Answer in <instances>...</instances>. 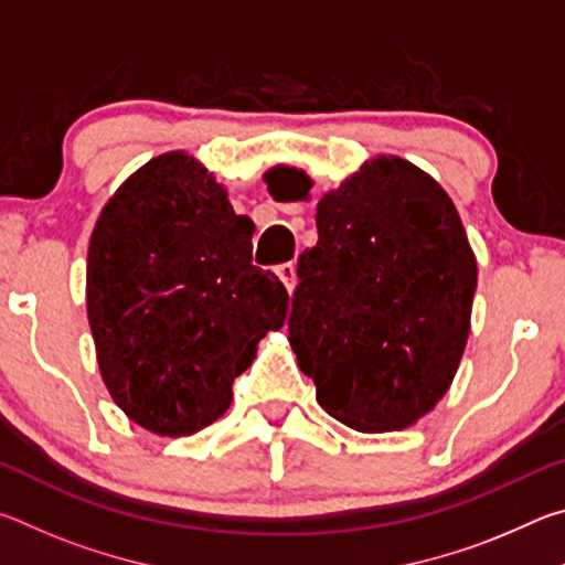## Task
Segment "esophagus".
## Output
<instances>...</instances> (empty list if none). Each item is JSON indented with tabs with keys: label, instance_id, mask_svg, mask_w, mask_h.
<instances>
[{
	"label": "esophagus",
	"instance_id": "34e87169",
	"mask_svg": "<svg viewBox=\"0 0 565 565\" xmlns=\"http://www.w3.org/2000/svg\"><path fill=\"white\" fill-rule=\"evenodd\" d=\"M276 274H279V279L284 281L286 291L294 294V289H296V264L294 262L279 264V266H276Z\"/></svg>",
	"mask_w": 565,
	"mask_h": 565
}]
</instances>
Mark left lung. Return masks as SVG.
<instances>
[{
  "mask_svg": "<svg viewBox=\"0 0 565 565\" xmlns=\"http://www.w3.org/2000/svg\"><path fill=\"white\" fill-rule=\"evenodd\" d=\"M264 181L279 202L313 186L286 164ZM317 228L289 317L299 369L349 428L414 426L451 388L471 333L478 266L461 216L424 169L379 154L319 199Z\"/></svg>",
  "mask_w": 565,
  "mask_h": 565,
  "instance_id": "1",
  "label": "left lung"
}]
</instances>
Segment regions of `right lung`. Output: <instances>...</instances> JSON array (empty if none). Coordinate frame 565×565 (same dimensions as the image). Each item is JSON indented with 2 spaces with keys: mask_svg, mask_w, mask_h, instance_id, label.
Masks as SVG:
<instances>
[{
  "mask_svg": "<svg viewBox=\"0 0 565 565\" xmlns=\"http://www.w3.org/2000/svg\"><path fill=\"white\" fill-rule=\"evenodd\" d=\"M254 222L196 157L167 151L104 204L87 256V317L104 386L134 424L191 436L232 406L289 294L252 266Z\"/></svg>",
  "mask_w": 565,
  "mask_h": 565,
  "instance_id": "add662e5",
  "label": "right lung"
}]
</instances>
